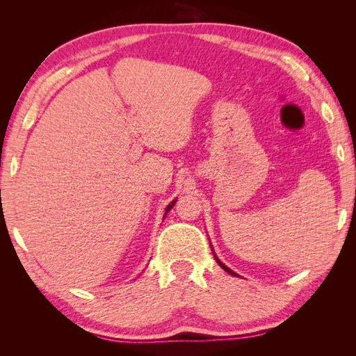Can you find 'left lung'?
Masks as SVG:
<instances>
[{
    "mask_svg": "<svg viewBox=\"0 0 356 356\" xmlns=\"http://www.w3.org/2000/svg\"><path fill=\"white\" fill-rule=\"evenodd\" d=\"M215 260H217V261H218V264H220V266H221V267L224 268V270H225V272H227V273H230V275H233V276H236V273H234L233 270H230V268H229V267H225V266H224V264H222V263H221V261L218 260V258H217V257H215Z\"/></svg>",
    "mask_w": 356,
    "mask_h": 356,
    "instance_id": "1",
    "label": "left lung"
}]
</instances>
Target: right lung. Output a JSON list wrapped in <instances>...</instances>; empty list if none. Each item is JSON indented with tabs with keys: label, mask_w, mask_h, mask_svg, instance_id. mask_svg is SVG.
Here are the masks:
<instances>
[{
	"label": "right lung",
	"mask_w": 356,
	"mask_h": 356,
	"mask_svg": "<svg viewBox=\"0 0 356 356\" xmlns=\"http://www.w3.org/2000/svg\"><path fill=\"white\" fill-rule=\"evenodd\" d=\"M174 203H175V200H174V202H172V203H170V204H169V207H168V208H166V212H168V211H169V209H170V208H172V207H174Z\"/></svg>",
	"instance_id": "right-lung-1"
}]
</instances>
